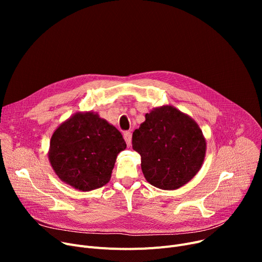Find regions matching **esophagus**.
<instances>
[{"instance_id": "34e87169", "label": "esophagus", "mask_w": 262, "mask_h": 262, "mask_svg": "<svg viewBox=\"0 0 262 262\" xmlns=\"http://www.w3.org/2000/svg\"><path fill=\"white\" fill-rule=\"evenodd\" d=\"M123 138L125 140L127 146L132 145V133L130 132H125L123 134Z\"/></svg>"}]
</instances>
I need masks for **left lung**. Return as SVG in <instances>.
<instances>
[{"instance_id": "1", "label": "left lung", "mask_w": 262, "mask_h": 262, "mask_svg": "<svg viewBox=\"0 0 262 262\" xmlns=\"http://www.w3.org/2000/svg\"><path fill=\"white\" fill-rule=\"evenodd\" d=\"M133 148L141 156L147 183L162 190H176L201 170L206 139L199 124L171 105L153 108L133 133Z\"/></svg>"}]
</instances>
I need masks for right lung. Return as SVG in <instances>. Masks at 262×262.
<instances>
[{
  "label": "right lung",
  "mask_w": 262,
  "mask_h": 262,
  "mask_svg": "<svg viewBox=\"0 0 262 262\" xmlns=\"http://www.w3.org/2000/svg\"><path fill=\"white\" fill-rule=\"evenodd\" d=\"M125 148L114 125L96 113L79 112L54 130L48 155L61 182L85 192L110 181L117 156Z\"/></svg>",
  "instance_id": "obj_1"
}]
</instances>
